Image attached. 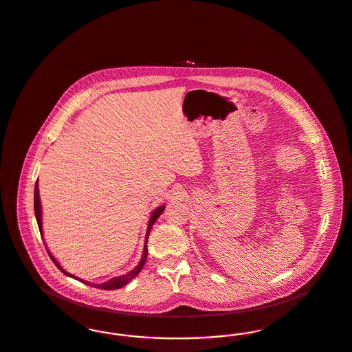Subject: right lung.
I'll return each instance as SVG.
<instances>
[{"instance_id": "add662e5", "label": "right lung", "mask_w": 352, "mask_h": 352, "mask_svg": "<svg viewBox=\"0 0 352 352\" xmlns=\"http://www.w3.org/2000/svg\"><path fill=\"white\" fill-rule=\"evenodd\" d=\"M165 204H162V206H160V207H157L153 212H151V218H149V221H148V228H146V234H145V243H144V251H142V256H141V260H140V263L135 265V268L132 269V270H129L128 273H125V274H121V276H116V277H113V278H111V280H108V281H105V283H101V284H94V283H88V281H85V280H82V278H79V277H76V276H74V274H71V273H68L66 272L65 269L60 267V264L56 261V258L51 254L50 251H49V248H46L47 252H49V256L51 257V260L54 261V264L59 268V270L62 272V273H65L66 276L68 277H72V278H75V280H78V281H82L85 285H91V286H94V287H99V289H105V290H113V289H118V287H122L124 285L128 284L131 280H133L134 277L141 272V269L144 267V264H145V261H146V257H148V247H146V244H148V237H149V234H151V227H153V224L155 223V220L160 218V215L164 212V210H165ZM34 211H35V218H36V223H38V227H39V231H41V234L43 236V230H42V204H41V199H39V187H38V179H36V184H35V188H34Z\"/></svg>"}]
</instances>
